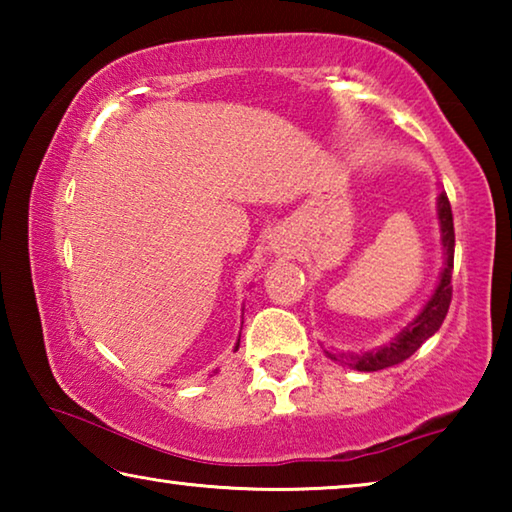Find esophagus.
Instances as JSON below:
<instances>
[{"instance_id": "obj_1", "label": "esophagus", "mask_w": 512, "mask_h": 512, "mask_svg": "<svg viewBox=\"0 0 512 512\" xmlns=\"http://www.w3.org/2000/svg\"><path fill=\"white\" fill-rule=\"evenodd\" d=\"M280 246H282V244H275V248H280Z\"/></svg>"}]
</instances>
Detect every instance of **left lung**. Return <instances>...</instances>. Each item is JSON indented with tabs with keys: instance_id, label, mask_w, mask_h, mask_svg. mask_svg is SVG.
<instances>
[{
	"instance_id": "1",
	"label": "left lung",
	"mask_w": 512,
	"mask_h": 512,
	"mask_svg": "<svg viewBox=\"0 0 512 512\" xmlns=\"http://www.w3.org/2000/svg\"><path fill=\"white\" fill-rule=\"evenodd\" d=\"M438 221H440V239H443V250H445V268L440 273V282L433 296L429 298L427 305L415 316L409 325H406L400 334L395 336L391 343L381 345V348L372 352H361V354H327L329 359L341 361L345 366L361 372H375L397 366L404 359H409L411 354L420 348V345L431 339L433 334L438 332L440 325L447 316L449 302H452V271H454V216H452V205H449V198L443 192L438 196Z\"/></svg>"
}]
</instances>
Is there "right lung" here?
<instances>
[{
  "label": "right lung",
  "instance_id": "add662e5",
  "mask_svg": "<svg viewBox=\"0 0 512 512\" xmlns=\"http://www.w3.org/2000/svg\"><path fill=\"white\" fill-rule=\"evenodd\" d=\"M237 350H239V341H237V345H235V352H237Z\"/></svg>",
  "mask_w": 512,
  "mask_h": 512
}]
</instances>
